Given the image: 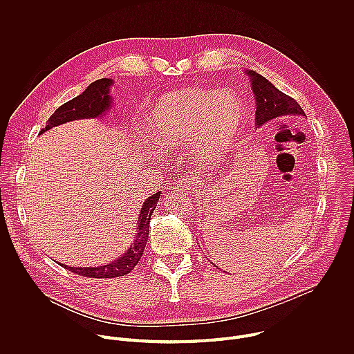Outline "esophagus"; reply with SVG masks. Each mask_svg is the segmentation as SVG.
<instances>
[{"label":"esophagus","instance_id":"34e87169","mask_svg":"<svg viewBox=\"0 0 354 354\" xmlns=\"http://www.w3.org/2000/svg\"><path fill=\"white\" fill-rule=\"evenodd\" d=\"M192 185H193V179L190 176H182L175 182L176 189H180V190H190Z\"/></svg>","mask_w":354,"mask_h":354}]
</instances>
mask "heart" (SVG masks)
<instances>
[{
  "label": "heart",
  "mask_w": 354,
  "mask_h": 354,
  "mask_svg": "<svg viewBox=\"0 0 354 354\" xmlns=\"http://www.w3.org/2000/svg\"><path fill=\"white\" fill-rule=\"evenodd\" d=\"M243 123V105L231 91L186 88L161 97L147 127L162 145L175 147L196 138L198 156L220 157Z\"/></svg>",
  "instance_id": "obj_1"
}]
</instances>
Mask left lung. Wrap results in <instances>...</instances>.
Masks as SVG:
<instances>
[{
	"label": "left lung",
	"mask_w": 354,
	"mask_h": 354,
	"mask_svg": "<svg viewBox=\"0 0 354 354\" xmlns=\"http://www.w3.org/2000/svg\"><path fill=\"white\" fill-rule=\"evenodd\" d=\"M252 80V91L257 96V113L255 124L261 126L272 119L284 118L290 115L306 116L304 111L295 100L279 91L272 82L255 71L246 73Z\"/></svg>",
	"instance_id": "obj_1"
}]
</instances>
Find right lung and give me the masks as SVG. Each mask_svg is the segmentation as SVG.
<instances>
[{
    "instance_id": "add662e5",
    "label": "right lung",
    "mask_w": 354,
    "mask_h": 354,
    "mask_svg": "<svg viewBox=\"0 0 354 354\" xmlns=\"http://www.w3.org/2000/svg\"><path fill=\"white\" fill-rule=\"evenodd\" d=\"M111 84H112V80L109 78H100L92 82L81 95L68 100V102L62 105L52 116H50L48 120L46 122V127L40 133L70 120L84 119V118H96L99 115H102L111 106V96L108 95ZM160 196H161V192H157L144 201V206L138 217L137 238L134 239V243L129 248V250L122 258L113 261L109 265L99 266V268H68L66 265H62V266L64 269L71 270L75 274H80L84 277H93V279H111V277H119L130 273L134 269V266L138 263L140 258L142 257V252L147 245L148 234H149V220L154 213Z\"/></svg>"
}]
</instances>
